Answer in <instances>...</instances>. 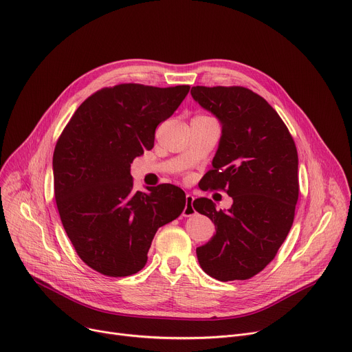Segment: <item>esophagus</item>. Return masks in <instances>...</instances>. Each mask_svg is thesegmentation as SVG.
Here are the masks:
<instances>
[{"label":"esophagus","mask_w":352,"mask_h":352,"mask_svg":"<svg viewBox=\"0 0 352 352\" xmlns=\"http://www.w3.org/2000/svg\"><path fill=\"white\" fill-rule=\"evenodd\" d=\"M194 197L191 194H186L185 197V208L182 210V217H192L195 214V209L192 206Z\"/></svg>","instance_id":"obj_1"}]
</instances>
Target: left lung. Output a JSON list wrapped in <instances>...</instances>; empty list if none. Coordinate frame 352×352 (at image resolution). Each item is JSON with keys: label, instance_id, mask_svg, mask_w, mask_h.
I'll list each match as a JSON object with an SVG mask.
<instances>
[{"label": "left lung", "instance_id": "obj_1", "mask_svg": "<svg viewBox=\"0 0 352 352\" xmlns=\"http://www.w3.org/2000/svg\"><path fill=\"white\" fill-rule=\"evenodd\" d=\"M192 98L214 113L222 135L204 177V190L225 191L233 204L217 210L208 198L194 208L217 233L197 249L202 270L221 282L248 280L262 272L285 242L298 199V155L277 111L242 86H194Z\"/></svg>", "mask_w": 352, "mask_h": 352}]
</instances>
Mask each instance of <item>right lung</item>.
Returning a JSON list of instances; mask_svg holds the SVG:
<instances>
[{
	"label": "right lung",
	"instance_id": "obj_1",
	"mask_svg": "<svg viewBox=\"0 0 352 352\" xmlns=\"http://www.w3.org/2000/svg\"><path fill=\"white\" fill-rule=\"evenodd\" d=\"M190 86L122 83L89 96L70 117L54 151L59 217L78 256L110 277L147 263L160 226L181 215L185 192L171 184L134 191L130 164L154 147L155 129Z\"/></svg>",
	"mask_w": 352,
	"mask_h": 352
}]
</instances>
